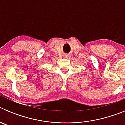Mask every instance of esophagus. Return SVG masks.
<instances>
[{"instance_id":"1","label":"esophagus","mask_w":125,"mask_h":125,"mask_svg":"<svg viewBox=\"0 0 125 125\" xmlns=\"http://www.w3.org/2000/svg\"><path fill=\"white\" fill-rule=\"evenodd\" d=\"M66 56V57H69L70 56H69V55H68V54H67L66 56Z\"/></svg>"}]
</instances>
